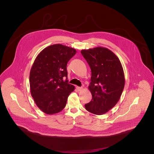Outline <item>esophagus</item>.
<instances>
[{
	"instance_id": "34e87169",
	"label": "esophagus",
	"mask_w": 154,
	"mask_h": 154,
	"mask_svg": "<svg viewBox=\"0 0 154 154\" xmlns=\"http://www.w3.org/2000/svg\"><path fill=\"white\" fill-rule=\"evenodd\" d=\"M76 88L78 91H80L82 89V87H76Z\"/></svg>"
}]
</instances>
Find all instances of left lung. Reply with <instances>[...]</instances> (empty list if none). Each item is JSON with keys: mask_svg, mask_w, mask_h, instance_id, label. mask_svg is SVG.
<instances>
[{"mask_svg": "<svg viewBox=\"0 0 154 154\" xmlns=\"http://www.w3.org/2000/svg\"><path fill=\"white\" fill-rule=\"evenodd\" d=\"M81 54L92 75L89 89L92 98L85 107L94 114H103L113 108L121 97L125 83L123 67L119 58L106 48L82 50Z\"/></svg>", "mask_w": 154, "mask_h": 154, "instance_id": "obj_1", "label": "left lung"}]
</instances>
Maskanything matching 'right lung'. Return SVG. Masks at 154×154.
Returning a JSON list of instances; mask_svg holds the SVG:
<instances>
[{"mask_svg": "<svg viewBox=\"0 0 154 154\" xmlns=\"http://www.w3.org/2000/svg\"><path fill=\"white\" fill-rule=\"evenodd\" d=\"M76 53L73 48L51 45L40 53L32 65L29 74L31 94L37 107L47 114L63 110L75 89L67 79V64Z\"/></svg>", "mask_w": 154, "mask_h": 154, "instance_id": "obj_1", "label": "right lung"}]
</instances>
